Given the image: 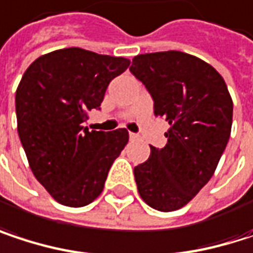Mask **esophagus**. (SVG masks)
Listing matches in <instances>:
<instances>
[{
  "label": "esophagus",
  "mask_w": 253,
  "mask_h": 253,
  "mask_svg": "<svg viewBox=\"0 0 253 253\" xmlns=\"http://www.w3.org/2000/svg\"><path fill=\"white\" fill-rule=\"evenodd\" d=\"M128 136H130V139H131V140H136V139H139V136H137L136 133H130Z\"/></svg>",
  "instance_id": "34e87169"
}]
</instances>
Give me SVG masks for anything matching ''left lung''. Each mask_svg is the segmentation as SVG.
<instances>
[{"label": "left lung", "mask_w": 253, "mask_h": 253, "mask_svg": "<svg viewBox=\"0 0 253 253\" xmlns=\"http://www.w3.org/2000/svg\"><path fill=\"white\" fill-rule=\"evenodd\" d=\"M130 72L152 95L154 114L170 125L167 145L151 146L134 167L137 192L151 208L176 211L214 174L231 133L233 101L223 76L186 52L136 55Z\"/></svg>", "instance_id": "left-lung-1"}]
</instances>
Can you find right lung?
<instances>
[{
  "instance_id": "obj_1",
  "label": "right lung",
  "mask_w": 253,
  "mask_h": 253,
  "mask_svg": "<svg viewBox=\"0 0 253 253\" xmlns=\"http://www.w3.org/2000/svg\"><path fill=\"white\" fill-rule=\"evenodd\" d=\"M128 66L125 57L63 48L36 58L17 86V131L29 167L61 205L93 202L128 142L126 128L83 126L89 111L99 108L110 82Z\"/></svg>"
}]
</instances>
